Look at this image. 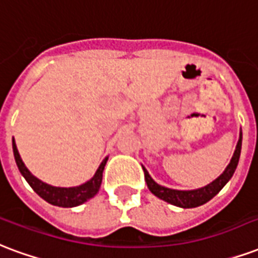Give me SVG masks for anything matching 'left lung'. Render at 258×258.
Listing matches in <instances>:
<instances>
[{
    "mask_svg": "<svg viewBox=\"0 0 258 258\" xmlns=\"http://www.w3.org/2000/svg\"><path fill=\"white\" fill-rule=\"evenodd\" d=\"M241 148H242V134L239 137V141L236 144V149L234 152V156L231 158L230 164L227 165L226 171L221 173L220 176L217 177L216 180H213L209 183L208 186L202 188H197V190H188V191H182V190H173V188L164 187L160 186L157 183L154 182L153 179L150 177L148 171L144 168L145 172V180L150 191L153 192L156 197L160 200L168 202V204H172L175 207L179 208H196L200 205H204L205 202L216 196L217 192L220 191L221 188L226 186V183L231 179V176L234 175L239 161V156H241Z\"/></svg>",
    "mask_w": 258,
    "mask_h": 258,
    "instance_id": "obj_1",
    "label": "left lung"
}]
</instances>
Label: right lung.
I'll list each match as a JSON object with an SVG mask.
<instances>
[{"instance_id":"add662e5","label":"right lung","mask_w":258,"mask_h":258,"mask_svg":"<svg viewBox=\"0 0 258 258\" xmlns=\"http://www.w3.org/2000/svg\"><path fill=\"white\" fill-rule=\"evenodd\" d=\"M13 154H15V160H16L17 168L19 171L22 172V175L24 176V179L27 180L28 184L31 186L32 190L37 192L38 196L41 198H43L45 201H47L51 205H56V207L61 208H74L81 205L83 202H86L87 200L93 198L98 192L101 187V182H102V172H104L105 164H106V160L105 158L104 161L101 163V165L97 169V172L93 177H91L89 182L83 183L78 187H54V186H50L47 183H43L42 180H39L38 177H35L30 171H28L24 163L20 158V154L17 152L16 144H15V139H13Z\"/></svg>"}]
</instances>
